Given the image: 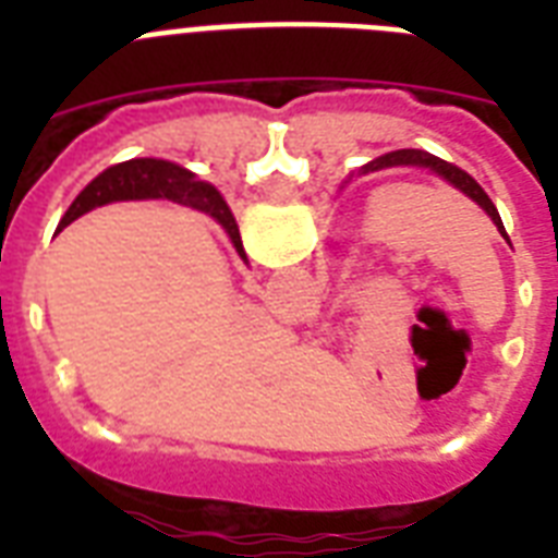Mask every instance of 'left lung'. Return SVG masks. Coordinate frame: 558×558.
Segmentation results:
<instances>
[{
  "instance_id": "1",
  "label": "left lung",
  "mask_w": 558,
  "mask_h": 558,
  "mask_svg": "<svg viewBox=\"0 0 558 558\" xmlns=\"http://www.w3.org/2000/svg\"><path fill=\"white\" fill-rule=\"evenodd\" d=\"M397 165H416V168H428L434 170L437 177H442L449 185H454L458 191H463L469 196V199H475L481 208L493 217V222L498 226V231L504 234V240H510L507 236V231H504V222L501 217H498V208L493 205V199L486 196L484 187L477 185L475 179L469 177L466 170L454 168V165H449V161L437 159V156H432V153H423V150H397V153H388V156H379V159H373L371 165H365L362 168V173H373V170H381V168H397Z\"/></svg>"
}]
</instances>
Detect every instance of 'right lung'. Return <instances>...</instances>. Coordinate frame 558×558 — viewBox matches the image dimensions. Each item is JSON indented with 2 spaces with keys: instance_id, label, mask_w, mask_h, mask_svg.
Returning <instances> with one entry per match:
<instances>
[{
  "instance_id": "obj_1",
  "label": "right lung",
  "mask_w": 558,
  "mask_h": 558,
  "mask_svg": "<svg viewBox=\"0 0 558 558\" xmlns=\"http://www.w3.org/2000/svg\"><path fill=\"white\" fill-rule=\"evenodd\" d=\"M170 199L179 202V205H191V208H199L205 214L217 219L219 226L226 228L231 243L236 245L240 257L243 254V240H240V228H236L231 210L222 202L217 191L205 182H196L191 170L179 168L173 161L161 159H133L124 161V165H116V168L104 170L95 182L83 187L81 196L72 202V208L65 210L63 226L74 222L77 217H83L86 210L98 208V205H107V202L118 199Z\"/></svg>"
}]
</instances>
